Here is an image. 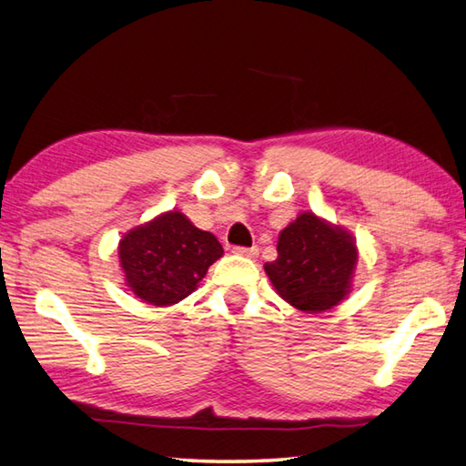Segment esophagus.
<instances>
[{"label":"esophagus","mask_w":466,"mask_h":466,"mask_svg":"<svg viewBox=\"0 0 466 466\" xmlns=\"http://www.w3.org/2000/svg\"><path fill=\"white\" fill-rule=\"evenodd\" d=\"M234 255L238 257H247V258H255L258 255V248L257 247H250V248H244V247H234L232 248Z\"/></svg>","instance_id":"1"}]
</instances>
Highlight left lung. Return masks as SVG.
Instances as JSON below:
<instances>
[{
  "label": "left lung",
  "mask_w": 466,
  "mask_h": 466,
  "mask_svg": "<svg viewBox=\"0 0 466 466\" xmlns=\"http://www.w3.org/2000/svg\"><path fill=\"white\" fill-rule=\"evenodd\" d=\"M357 262L359 247L349 230L301 211L279 232L277 258L265 262V273L289 306L321 314L349 298Z\"/></svg>",
  "instance_id": "1"
}]
</instances>
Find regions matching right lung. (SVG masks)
Here are the masks:
<instances>
[{"instance_id": "1", "label": "right lung", "mask_w": 466, "mask_h": 466, "mask_svg": "<svg viewBox=\"0 0 466 466\" xmlns=\"http://www.w3.org/2000/svg\"><path fill=\"white\" fill-rule=\"evenodd\" d=\"M222 255L216 236L199 230L177 209L132 228L117 244L126 287L157 308L175 306L196 291Z\"/></svg>"}]
</instances>
